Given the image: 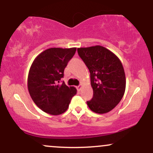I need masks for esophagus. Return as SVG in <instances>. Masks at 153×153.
<instances>
[{"label":"esophagus","instance_id":"34e87169","mask_svg":"<svg viewBox=\"0 0 153 153\" xmlns=\"http://www.w3.org/2000/svg\"><path fill=\"white\" fill-rule=\"evenodd\" d=\"M76 88L78 91H80V90H81V86H80V85H78V86L76 87Z\"/></svg>","mask_w":153,"mask_h":153}]
</instances>
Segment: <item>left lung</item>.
<instances>
[{"label": "left lung", "mask_w": 153, "mask_h": 153, "mask_svg": "<svg viewBox=\"0 0 153 153\" xmlns=\"http://www.w3.org/2000/svg\"><path fill=\"white\" fill-rule=\"evenodd\" d=\"M78 53L91 74L94 91L87 104L92 111L105 114L120 102L126 88L124 68L112 52L102 46L78 48Z\"/></svg>", "instance_id": "8db88e82"}]
</instances>
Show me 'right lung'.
<instances>
[{"mask_svg": "<svg viewBox=\"0 0 153 153\" xmlns=\"http://www.w3.org/2000/svg\"><path fill=\"white\" fill-rule=\"evenodd\" d=\"M75 51V47L47 49L39 54L31 65L28 90L35 104L47 114H62L76 94L75 88L67 86L64 82L59 83L65 68Z\"/></svg>", "mask_w": 153, "mask_h": 153, "instance_id": "1", "label": "right lung"}]
</instances>
